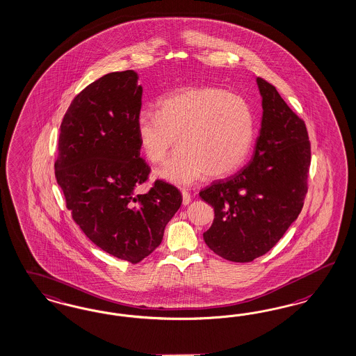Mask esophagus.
Segmentation results:
<instances>
[{
	"label": "esophagus",
	"mask_w": 356,
	"mask_h": 356,
	"mask_svg": "<svg viewBox=\"0 0 356 356\" xmlns=\"http://www.w3.org/2000/svg\"><path fill=\"white\" fill-rule=\"evenodd\" d=\"M181 195H183V205H188V204L191 202V200H192L191 193H189V192H186V191H183V192H181Z\"/></svg>",
	"instance_id": "esophagus-1"
}]
</instances>
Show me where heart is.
I'll use <instances>...</instances> for the list:
<instances>
[{
  "label": "heart",
  "mask_w": 356,
  "mask_h": 356,
  "mask_svg": "<svg viewBox=\"0 0 356 356\" xmlns=\"http://www.w3.org/2000/svg\"><path fill=\"white\" fill-rule=\"evenodd\" d=\"M135 134L154 164L165 160L177 138L181 148L156 176L172 184L189 185L204 173L221 179L243 164L255 139V117L245 98L226 89L179 86L160 98L156 113L138 114Z\"/></svg>",
  "instance_id": "obj_1"
}]
</instances>
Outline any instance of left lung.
Here are the masks:
<instances>
[{
    "instance_id": "left-lung-1",
    "label": "left lung",
    "mask_w": 356,
    "mask_h": 356,
    "mask_svg": "<svg viewBox=\"0 0 356 356\" xmlns=\"http://www.w3.org/2000/svg\"><path fill=\"white\" fill-rule=\"evenodd\" d=\"M263 117L251 161L200 197L214 208L204 241L221 258L248 263L267 254L293 223L307 193L310 142L305 122L276 88L257 79Z\"/></svg>"
}]
</instances>
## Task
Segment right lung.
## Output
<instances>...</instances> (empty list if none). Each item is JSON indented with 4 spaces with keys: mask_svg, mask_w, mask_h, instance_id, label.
<instances>
[{
    "mask_svg": "<svg viewBox=\"0 0 356 356\" xmlns=\"http://www.w3.org/2000/svg\"><path fill=\"white\" fill-rule=\"evenodd\" d=\"M142 92L131 70L86 86L64 114L55 161L74 221L101 250L133 264L161 243L183 202L180 191L163 180L135 193L151 171L135 134Z\"/></svg>",
    "mask_w": 356,
    "mask_h": 356,
    "instance_id": "1",
    "label": "right lung"
}]
</instances>
